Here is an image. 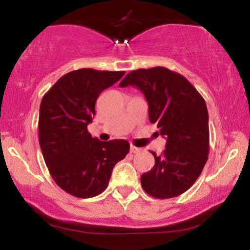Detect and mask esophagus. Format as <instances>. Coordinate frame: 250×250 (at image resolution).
<instances>
[{
	"label": "esophagus",
	"instance_id": "esophagus-1",
	"mask_svg": "<svg viewBox=\"0 0 250 250\" xmlns=\"http://www.w3.org/2000/svg\"><path fill=\"white\" fill-rule=\"evenodd\" d=\"M140 151H141V148H138V146H131V152L132 153H139Z\"/></svg>",
	"mask_w": 250,
	"mask_h": 250
}]
</instances>
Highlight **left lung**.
<instances>
[{"instance_id": "obj_1", "label": "left lung", "mask_w": 250, "mask_h": 250, "mask_svg": "<svg viewBox=\"0 0 250 250\" xmlns=\"http://www.w3.org/2000/svg\"><path fill=\"white\" fill-rule=\"evenodd\" d=\"M140 88L149 104V121L166 138L155 166L141 175L143 190L157 199L186 192L203 172L209 152L206 102L182 75L165 67L133 70L119 83Z\"/></svg>"}]
</instances>
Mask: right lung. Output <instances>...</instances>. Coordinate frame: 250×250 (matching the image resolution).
Instances as JSON below:
<instances>
[{
  "label": "right lung",
  "instance_id": "right-lung-1",
  "mask_svg": "<svg viewBox=\"0 0 250 250\" xmlns=\"http://www.w3.org/2000/svg\"><path fill=\"white\" fill-rule=\"evenodd\" d=\"M124 74L92 68L70 71L42 99L39 138L44 162L54 182L71 196L104 192L114 166L129 151L126 140L100 141L87 131L99 95Z\"/></svg>",
  "mask_w": 250,
  "mask_h": 250
}]
</instances>
